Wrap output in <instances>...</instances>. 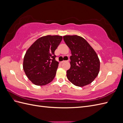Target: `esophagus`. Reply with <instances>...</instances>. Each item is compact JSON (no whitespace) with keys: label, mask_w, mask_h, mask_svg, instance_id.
Masks as SVG:
<instances>
[{"label":"esophagus","mask_w":123,"mask_h":123,"mask_svg":"<svg viewBox=\"0 0 123 123\" xmlns=\"http://www.w3.org/2000/svg\"><path fill=\"white\" fill-rule=\"evenodd\" d=\"M66 62V61H63L61 62V63H64V62Z\"/></svg>","instance_id":"obj_1"}]
</instances>
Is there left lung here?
I'll return each mask as SVG.
<instances>
[{"label": "left lung", "mask_w": 123, "mask_h": 123, "mask_svg": "<svg viewBox=\"0 0 123 123\" xmlns=\"http://www.w3.org/2000/svg\"><path fill=\"white\" fill-rule=\"evenodd\" d=\"M63 38L71 51L70 68L67 77L73 85L84 87L91 83L98 75L100 62L95 51L84 38L65 35Z\"/></svg>", "instance_id": "1"}]
</instances>
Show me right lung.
Segmentation results:
<instances>
[{
  "instance_id": "add662e5",
  "label": "right lung",
  "mask_w": 123,
  "mask_h": 123,
  "mask_svg": "<svg viewBox=\"0 0 123 123\" xmlns=\"http://www.w3.org/2000/svg\"><path fill=\"white\" fill-rule=\"evenodd\" d=\"M58 35H47L37 39L26 52L23 69L29 80L37 86L50 83L55 76L58 62L54 52L62 40Z\"/></svg>"
}]
</instances>
